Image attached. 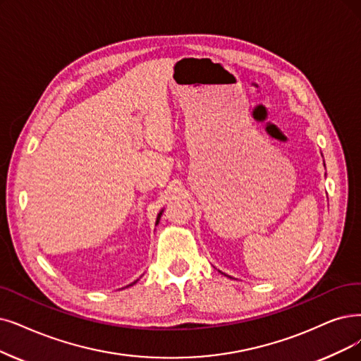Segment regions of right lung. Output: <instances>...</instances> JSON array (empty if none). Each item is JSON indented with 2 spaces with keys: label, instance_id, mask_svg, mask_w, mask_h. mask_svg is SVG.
Here are the masks:
<instances>
[{
  "label": "right lung",
  "instance_id": "obj_1",
  "mask_svg": "<svg viewBox=\"0 0 361 361\" xmlns=\"http://www.w3.org/2000/svg\"><path fill=\"white\" fill-rule=\"evenodd\" d=\"M160 216H161V212L158 213V216H157V224H158V221H160Z\"/></svg>",
  "mask_w": 361,
  "mask_h": 361
}]
</instances>
